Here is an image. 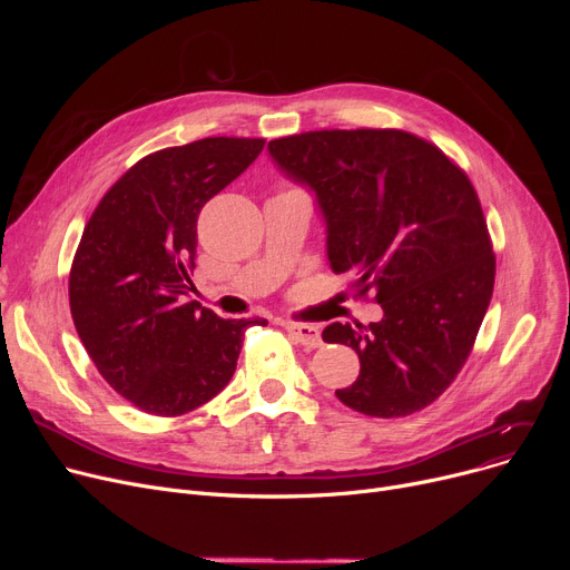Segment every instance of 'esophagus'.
<instances>
[{"instance_id": "34e87169", "label": "esophagus", "mask_w": 570, "mask_h": 570, "mask_svg": "<svg viewBox=\"0 0 570 570\" xmlns=\"http://www.w3.org/2000/svg\"><path fill=\"white\" fill-rule=\"evenodd\" d=\"M282 327L288 333V337L297 344H303L307 348H318L321 346V335L318 327L307 325V323H295V321H282Z\"/></svg>"}]
</instances>
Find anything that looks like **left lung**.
<instances>
[{"label":"left lung","instance_id":"8db88e82","mask_svg":"<svg viewBox=\"0 0 570 570\" xmlns=\"http://www.w3.org/2000/svg\"><path fill=\"white\" fill-rule=\"evenodd\" d=\"M279 168L309 185L327 224V258L351 273L379 323H333L361 374L340 402L374 417L430 406L455 381L492 301L497 261L469 175L402 129H323L267 142Z\"/></svg>","mask_w":570,"mask_h":570}]
</instances>
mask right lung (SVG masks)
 <instances>
[{
	"mask_svg": "<svg viewBox=\"0 0 570 570\" xmlns=\"http://www.w3.org/2000/svg\"><path fill=\"white\" fill-rule=\"evenodd\" d=\"M265 138L213 136L136 161L85 224L69 273L78 337L117 395L153 415H183L222 393L245 331L189 303L203 205L245 173Z\"/></svg>",
	"mask_w": 570,
	"mask_h": 570,
	"instance_id": "add662e5",
	"label": "right lung"
}]
</instances>
